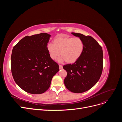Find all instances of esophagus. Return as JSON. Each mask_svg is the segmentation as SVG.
Wrapping results in <instances>:
<instances>
[{
    "label": "esophagus",
    "mask_w": 122,
    "mask_h": 122,
    "mask_svg": "<svg viewBox=\"0 0 122 122\" xmlns=\"http://www.w3.org/2000/svg\"><path fill=\"white\" fill-rule=\"evenodd\" d=\"M59 68H60V70H61V69H62V66L61 65H59Z\"/></svg>",
    "instance_id": "esophagus-1"
}]
</instances>
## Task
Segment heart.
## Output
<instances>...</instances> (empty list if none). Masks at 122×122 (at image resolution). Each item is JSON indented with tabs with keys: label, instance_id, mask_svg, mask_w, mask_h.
Returning a JSON list of instances; mask_svg holds the SVG:
<instances>
[{
	"label": "heart",
	"instance_id": "heart-1",
	"mask_svg": "<svg viewBox=\"0 0 122 122\" xmlns=\"http://www.w3.org/2000/svg\"><path fill=\"white\" fill-rule=\"evenodd\" d=\"M84 49V43L79 37L58 36L53 41V44L49 43L47 50L50 58L55 60L60 56V61H65L68 64H73L81 56Z\"/></svg>",
	"mask_w": 122,
	"mask_h": 122
}]
</instances>
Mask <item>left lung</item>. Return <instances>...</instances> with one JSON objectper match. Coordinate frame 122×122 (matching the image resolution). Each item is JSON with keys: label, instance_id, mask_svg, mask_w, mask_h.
I'll list each match as a JSON object with an SVG mask.
<instances>
[{"label": "left lung", "instance_id": "left-lung-1", "mask_svg": "<svg viewBox=\"0 0 122 122\" xmlns=\"http://www.w3.org/2000/svg\"><path fill=\"white\" fill-rule=\"evenodd\" d=\"M72 34L83 40L84 49L78 61L63 66L67 72L64 83L70 91L81 93L93 87L100 78L103 67V50L91 36L75 32Z\"/></svg>", "mask_w": 122, "mask_h": 122}]
</instances>
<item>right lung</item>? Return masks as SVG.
Listing matches in <instances>:
<instances>
[{
    "label": "right lung",
    "mask_w": 122,
    "mask_h": 122,
    "mask_svg": "<svg viewBox=\"0 0 122 122\" xmlns=\"http://www.w3.org/2000/svg\"><path fill=\"white\" fill-rule=\"evenodd\" d=\"M50 35L47 33L26 36L13 47L11 71L15 81L27 93L41 94L50 87L59 66L47 50Z\"/></svg>",
    "instance_id": "1"
}]
</instances>
